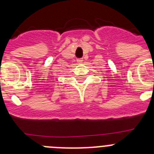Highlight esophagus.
Masks as SVG:
<instances>
[{"mask_svg": "<svg viewBox=\"0 0 154 154\" xmlns=\"http://www.w3.org/2000/svg\"><path fill=\"white\" fill-rule=\"evenodd\" d=\"M82 58H79V59H77V62H78V63H82Z\"/></svg>", "mask_w": 154, "mask_h": 154, "instance_id": "1", "label": "esophagus"}]
</instances>
